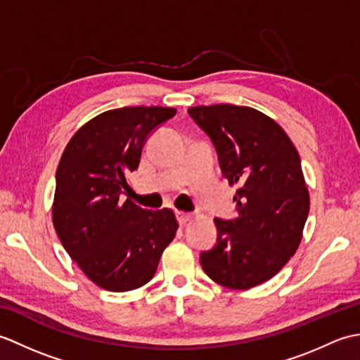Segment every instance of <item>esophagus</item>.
<instances>
[{"label": "esophagus", "instance_id": "1", "mask_svg": "<svg viewBox=\"0 0 360 360\" xmlns=\"http://www.w3.org/2000/svg\"><path fill=\"white\" fill-rule=\"evenodd\" d=\"M176 217H178V221L181 226H186L190 219H192V215L190 213H184V212H176Z\"/></svg>", "mask_w": 360, "mask_h": 360}]
</instances>
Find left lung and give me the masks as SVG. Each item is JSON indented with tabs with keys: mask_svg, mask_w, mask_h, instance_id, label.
<instances>
[{
	"mask_svg": "<svg viewBox=\"0 0 360 360\" xmlns=\"http://www.w3.org/2000/svg\"><path fill=\"white\" fill-rule=\"evenodd\" d=\"M188 114L215 145L238 218H215L218 243L201 266L218 285L250 289L278 274L300 246L309 192L300 156L277 122L231 103L192 106Z\"/></svg>",
	"mask_w": 360,
	"mask_h": 360,
	"instance_id": "8db88e82",
	"label": "left lung"
}]
</instances>
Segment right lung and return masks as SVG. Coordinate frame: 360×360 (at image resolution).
<instances>
[{"label":"right lung","instance_id":"add662e5","mask_svg":"<svg viewBox=\"0 0 360 360\" xmlns=\"http://www.w3.org/2000/svg\"><path fill=\"white\" fill-rule=\"evenodd\" d=\"M174 114L162 106L105 111L77 129L58 162L53 227L83 274L106 290L147 285L178 231L172 209L122 200L148 134Z\"/></svg>","mask_w":360,"mask_h":360}]
</instances>
